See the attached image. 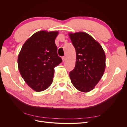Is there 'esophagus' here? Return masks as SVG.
Instances as JSON below:
<instances>
[{
    "label": "esophagus",
    "mask_w": 127,
    "mask_h": 127,
    "mask_svg": "<svg viewBox=\"0 0 127 127\" xmlns=\"http://www.w3.org/2000/svg\"><path fill=\"white\" fill-rule=\"evenodd\" d=\"M62 59H63V62H64V61L65 60H66V57H63Z\"/></svg>",
    "instance_id": "34e87169"
}]
</instances>
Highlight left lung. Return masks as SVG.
<instances>
[{
  "mask_svg": "<svg viewBox=\"0 0 127 127\" xmlns=\"http://www.w3.org/2000/svg\"><path fill=\"white\" fill-rule=\"evenodd\" d=\"M69 35L76 53L75 67L69 73L71 82L78 91L88 92L94 89L104 72V51L100 44L85 32Z\"/></svg>",
  "mask_w": 127,
  "mask_h": 127,
  "instance_id": "1",
  "label": "left lung"
}]
</instances>
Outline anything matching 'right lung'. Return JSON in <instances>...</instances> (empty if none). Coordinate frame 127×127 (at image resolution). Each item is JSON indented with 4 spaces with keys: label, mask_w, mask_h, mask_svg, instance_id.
Masks as SVG:
<instances>
[{
    "label": "right lung",
    "mask_w": 127,
    "mask_h": 127,
    "mask_svg": "<svg viewBox=\"0 0 127 127\" xmlns=\"http://www.w3.org/2000/svg\"><path fill=\"white\" fill-rule=\"evenodd\" d=\"M58 34V31L36 32L26 40L18 55L20 74L35 91H43L51 85L54 68L63 61L55 42Z\"/></svg>",
    "instance_id": "obj_1"
}]
</instances>
